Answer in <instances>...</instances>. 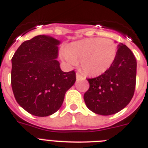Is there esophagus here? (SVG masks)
Returning <instances> with one entry per match:
<instances>
[{"label": "esophagus", "mask_w": 148, "mask_h": 148, "mask_svg": "<svg viewBox=\"0 0 148 148\" xmlns=\"http://www.w3.org/2000/svg\"><path fill=\"white\" fill-rule=\"evenodd\" d=\"M76 77H77V80H80V79L81 78H84V77L81 75V74H80L79 73H77L76 74Z\"/></svg>", "instance_id": "obj_1"}]
</instances>
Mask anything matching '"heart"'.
<instances>
[{
  "label": "heart",
  "mask_w": 148,
  "mask_h": 148,
  "mask_svg": "<svg viewBox=\"0 0 148 148\" xmlns=\"http://www.w3.org/2000/svg\"><path fill=\"white\" fill-rule=\"evenodd\" d=\"M117 52V45L114 40L90 38L71 44L63 51L62 58L69 65L77 64L80 60L81 68L85 74L98 76L112 67Z\"/></svg>",
  "instance_id": "1"
}]
</instances>
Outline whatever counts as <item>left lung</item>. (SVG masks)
<instances>
[{"instance_id": "obj_1", "label": "left lung", "mask_w": 148, "mask_h": 148, "mask_svg": "<svg viewBox=\"0 0 148 148\" xmlns=\"http://www.w3.org/2000/svg\"><path fill=\"white\" fill-rule=\"evenodd\" d=\"M137 61L126 45H118L117 59L105 73L88 78L90 87L84 95L86 105L101 115L116 114L126 107L134 94Z\"/></svg>"}]
</instances>
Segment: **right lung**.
<instances>
[{
    "label": "right lung",
    "instance_id": "obj_1",
    "mask_svg": "<svg viewBox=\"0 0 148 148\" xmlns=\"http://www.w3.org/2000/svg\"><path fill=\"white\" fill-rule=\"evenodd\" d=\"M60 41L38 35L21 44L11 59V87L17 102L31 114L47 117L61 107L76 81L74 71L64 72L57 60Z\"/></svg>",
    "mask_w": 148,
    "mask_h": 148
}]
</instances>
